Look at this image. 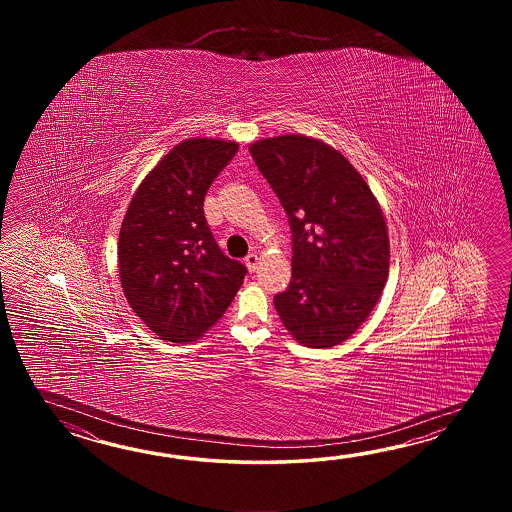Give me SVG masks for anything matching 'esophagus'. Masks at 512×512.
Listing matches in <instances>:
<instances>
[{
	"label": "esophagus",
	"instance_id": "34e87169",
	"mask_svg": "<svg viewBox=\"0 0 512 512\" xmlns=\"http://www.w3.org/2000/svg\"><path fill=\"white\" fill-rule=\"evenodd\" d=\"M258 263H260V256L256 252H251L247 258H245V265L249 271L254 272L258 269Z\"/></svg>",
	"mask_w": 512,
	"mask_h": 512
}]
</instances>
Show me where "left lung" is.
<instances>
[{"mask_svg": "<svg viewBox=\"0 0 512 512\" xmlns=\"http://www.w3.org/2000/svg\"><path fill=\"white\" fill-rule=\"evenodd\" d=\"M249 152L293 234L291 283L274 296V307L300 344L333 348L370 316L388 278L381 207L362 175L326 142L280 135L254 142Z\"/></svg>", "mask_w": 512, "mask_h": 512, "instance_id": "obj_1", "label": "left lung"}]
</instances>
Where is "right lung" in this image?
Wrapping results in <instances>:
<instances>
[{
    "mask_svg": "<svg viewBox=\"0 0 512 512\" xmlns=\"http://www.w3.org/2000/svg\"><path fill=\"white\" fill-rule=\"evenodd\" d=\"M238 148L221 139L183 141L131 197L120 227V283L131 309L163 340L203 335L247 274L219 249L203 210L208 188Z\"/></svg>",
    "mask_w": 512,
    "mask_h": 512,
    "instance_id": "right-lung-1",
    "label": "right lung"
}]
</instances>
